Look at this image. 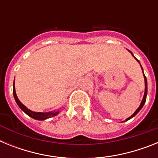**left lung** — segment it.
I'll list each match as a JSON object with an SVG mask.
<instances>
[{
    "label": "left lung",
    "instance_id": "obj_1",
    "mask_svg": "<svg viewBox=\"0 0 158 158\" xmlns=\"http://www.w3.org/2000/svg\"><path fill=\"white\" fill-rule=\"evenodd\" d=\"M128 51H129V50H128ZM130 52H131V54H132V56L134 57V58H135V59L137 60V61H138V62H139V61L138 59H137L136 58H135V56H134V54H132V52H131V51H130ZM139 63H140V62H139ZM141 68H142V65H141ZM142 72H143V69H142ZM143 75H144V73H143ZM144 79H145V93H144V96H143V99H142V102H141V104H140V106H139V107H138V109L136 110V111H135V112H134V114L132 115H131V116L129 117V118H127L126 119V121H127V120H129V119H131V118H133L134 116H135V115H137V114H138V112H139V111H140L141 109H142V107H143V105H144L145 104V102H146V95H147V80H146V76H145L144 75Z\"/></svg>",
    "mask_w": 158,
    "mask_h": 158
}]
</instances>
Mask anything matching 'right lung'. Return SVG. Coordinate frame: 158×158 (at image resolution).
Masks as SVG:
<instances>
[{
  "label": "right lung",
  "mask_w": 158,
  "mask_h": 158,
  "mask_svg": "<svg viewBox=\"0 0 158 158\" xmlns=\"http://www.w3.org/2000/svg\"><path fill=\"white\" fill-rule=\"evenodd\" d=\"M13 96L15 100H16V104H18L20 109L23 111H24L26 114H27L28 116L31 117L32 118H35V119H37V120H45L47 118H51V117L55 116L56 115H58L59 111H51V112H35V111H32L31 110H29L27 107H25L21 102L19 101V99H18L17 96H16V90H15V80L13 82Z\"/></svg>",
  "instance_id": "obj_1"
}]
</instances>
